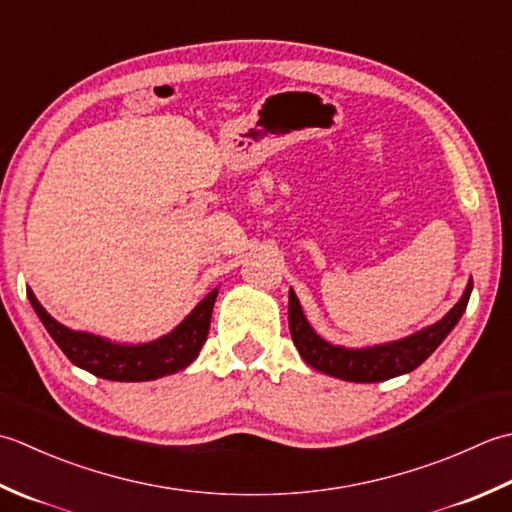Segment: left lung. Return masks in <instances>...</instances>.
<instances>
[{
    "instance_id": "obj_1",
    "label": "left lung",
    "mask_w": 512,
    "mask_h": 512,
    "mask_svg": "<svg viewBox=\"0 0 512 512\" xmlns=\"http://www.w3.org/2000/svg\"><path fill=\"white\" fill-rule=\"evenodd\" d=\"M473 291V280H468L464 296L457 300V305L448 314L437 320L435 325L413 333L409 338L375 344V347L364 349H347L331 344L325 338H320L309 325L305 314H302L300 302L289 289V331L294 340L298 353L309 367H314L322 373L333 375V378L347 382H382L395 378V375L409 373L420 367V364L440 347L442 340L453 331L466 311L468 298Z\"/></svg>"
}]
</instances>
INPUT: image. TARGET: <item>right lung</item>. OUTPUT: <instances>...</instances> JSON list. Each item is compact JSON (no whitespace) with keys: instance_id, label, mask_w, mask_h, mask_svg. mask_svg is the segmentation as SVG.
<instances>
[{"instance_id":"right-lung-1","label":"right lung","mask_w":512,"mask_h":512,"mask_svg":"<svg viewBox=\"0 0 512 512\" xmlns=\"http://www.w3.org/2000/svg\"><path fill=\"white\" fill-rule=\"evenodd\" d=\"M26 294L39 320L44 322L50 338L59 344V349L66 353L72 364H77V367L103 380L148 382L181 371L196 360L198 351H201L207 340V331H210L218 289H212L210 294L198 302L192 314L174 331H170L168 336L141 344H119L95 336V333L72 331L39 305L33 291L28 289Z\"/></svg>"}]
</instances>
